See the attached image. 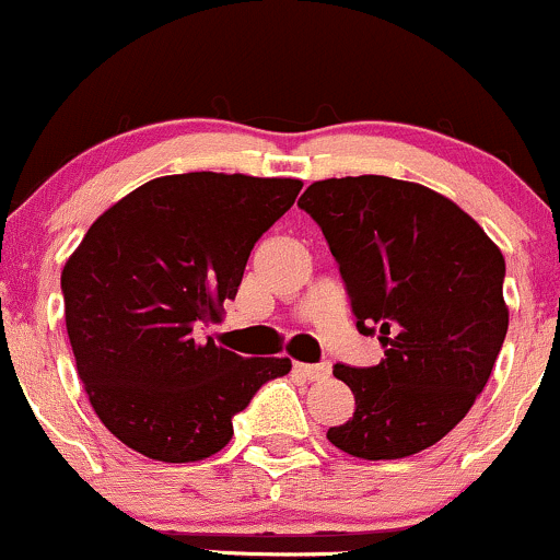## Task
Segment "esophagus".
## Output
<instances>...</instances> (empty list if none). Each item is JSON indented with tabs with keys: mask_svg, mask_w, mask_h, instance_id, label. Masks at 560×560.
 <instances>
[{
	"mask_svg": "<svg viewBox=\"0 0 560 560\" xmlns=\"http://www.w3.org/2000/svg\"><path fill=\"white\" fill-rule=\"evenodd\" d=\"M294 372L298 374H303L305 380H311V383H316V380H324V377H329V372H331V364L329 361H322V364H294Z\"/></svg>",
	"mask_w": 560,
	"mask_h": 560,
	"instance_id": "esophagus-1",
	"label": "esophagus"
}]
</instances>
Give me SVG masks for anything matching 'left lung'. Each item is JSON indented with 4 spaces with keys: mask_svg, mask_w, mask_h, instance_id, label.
I'll return each mask as SVG.
<instances>
[{
    "mask_svg": "<svg viewBox=\"0 0 560 560\" xmlns=\"http://www.w3.org/2000/svg\"><path fill=\"white\" fill-rule=\"evenodd\" d=\"M322 229L361 335L385 359L335 364L355 398L337 450L361 459L417 454L468 415L508 335L505 257L468 212L420 183L329 177L298 201Z\"/></svg>",
    "mask_w": 560,
    "mask_h": 560,
    "instance_id": "8db88e82",
    "label": "left lung"
}]
</instances>
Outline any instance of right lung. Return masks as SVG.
<instances>
[{
    "instance_id": "obj_1",
    "label": "right lung",
    "mask_w": 560,
    "mask_h": 560,
    "mask_svg": "<svg viewBox=\"0 0 560 560\" xmlns=\"http://www.w3.org/2000/svg\"><path fill=\"white\" fill-rule=\"evenodd\" d=\"M292 177L186 172L106 210L66 260L60 290L77 372L121 444L159 463L223 450L233 415L292 370L201 337L242 284L249 252L298 199Z\"/></svg>"
}]
</instances>
